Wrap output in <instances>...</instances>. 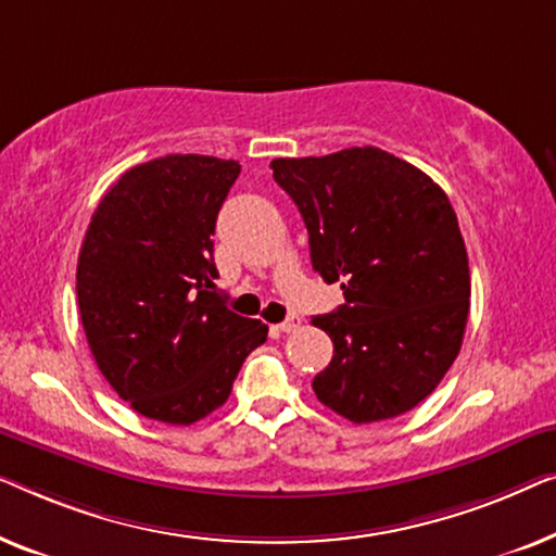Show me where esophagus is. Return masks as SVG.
Segmentation results:
<instances>
[{"mask_svg": "<svg viewBox=\"0 0 556 556\" xmlns=\"http://www.w3.org/2000/svg\"><path fill=\"white\" fill-rule=\"evenodd\" d=\"M300 325H302V319L292 315V317H287L285 323H279L277 330H279V332H294V330H300Z\"/></svg>", "mask_w": 556, "mask_h": 556, "instance_id": "34e87169", "label": "esophagus"}]
</instances>
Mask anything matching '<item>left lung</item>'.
I'll return each instance as SVG.
<instances>
[{"instance_id":"left-lung-1","label":"left lung","mask_w":556,"mask_h":556,"mask_svg":"<svg viewBox=\"0 0 556 556\" xmlns=\"http://www.w3.org/2000/svg\"><path fill=\"white\" fill-rule=\"evenodd\" d=\"M275 181L300 208L312 267L345 304L312 325L334 355L312 380L353 424L408 413L456 359L471 275L456 211L433 178L380 148L275 159Z\"/></svg>"}]
</instances>
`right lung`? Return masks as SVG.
<instances>
[{
  "label": "right lung",
  "mask_w": 556,
  "mask_h": 556,
  "mask_svg": "<svg viewBox=\"0 0 556 556\" xmlns=\"http://www.w3.org/2000/svg\"><path fill=\"white\" fill-rule=\"evenodd\" d=\"M241 166L176 153L132 166L100 199L77 260V304L100 372L140 416L191 426L222 408L262 319L214 279L218 208Z\"/></svg>",
  "instance_id": "add662e5"
}]
</instances>
